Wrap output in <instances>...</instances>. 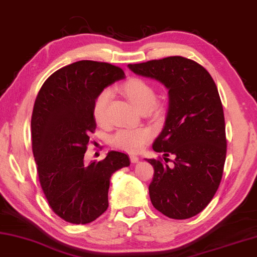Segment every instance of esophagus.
<instances>
[{"instance_id": "obj_1", "label": "esophagus", "mask_w": 257, "mask_h": 257, "mask_svg": "<svg viewBox=\"0 0 257 257\" xmlns=\"http://www.w3.org/2000/svg\"><path fill=\"white\" fill-rule=\"evenodd\" d=\"M130 159H131V161L133 164H138L139 161H140V159H139L138 156H134V155H131V157H130Z\"/></svg>"}]
</instances>
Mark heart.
<instances>
[{"instance_id": "1", "label": "heart", "mask_w": 257, "mask_h": 257, "mask_svg": "<svg viewBox=\"0 0 257 257\" xmlns=\"http://www.w3.org/2000/svg\"><path fill=\"white\" fill-rule=\"evenodd\" d=\"M120 91L128 99V101L139 110L159 109L156 105V90L148 81L139 78L130 79L121 85ZM111 96L110 90L105 89L94 99L92 114L93 118L99 124L106 119L107 105ZM151 132L148 128H123L117 131L110 138L111 145L118 149L136 152L142 149L150 140Z\"/></svg>"}]
</instances>
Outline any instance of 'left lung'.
Masks as SVG:
<instances>
[{"label":"left lung","instance_id":"8db88e82","mask_svg":"<svg viewBox=\"0 0 257 257\" xmlns=\"http://www.w3.org/2000/svg\"><path fill=\"white\" fill-rule=\"evenodd\" d=\"M127 67L168 90L165 125L152 149L165 157L174 155L175 160L169 167L146 159L155 169L151 203L168 218L194 217L213 199L226 161V126L217 85L203 66L182 56Z\"/></svg>","mask_w":257,"mask_h":257}]
</instances>
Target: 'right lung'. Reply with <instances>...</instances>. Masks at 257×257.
<instances>
[{"label":"right lung","mask_w":257,"mask_h":257,"mask_svg":"<svg viewBox=\"0 0 257 257\" xmlns=\"http://www.w3.org/2000/svg\"><path fill=\"white\" fill-rule=\"evenodd\" d=\"M124 78L115 65L79 61L54 72L36 98L31 138L40 186L52 210L70 223L100 217L108 208L111 175L130 166L128 156L114 150L84 164L89 134L96 128L94 99Z\"/></svg>","instance_id":"1"}]
</instances>
